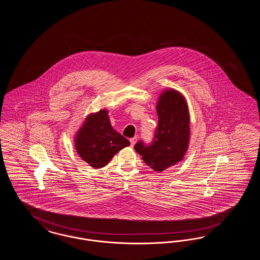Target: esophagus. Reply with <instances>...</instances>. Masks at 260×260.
Segmentation results:
<instances>
[{
  "mask_svg": "<svg viewBox=\"0 0 260 260\" xmlns=\"http://www.w3.org/2000/svg\"><path fill=\"white\" fill-rule=\"evenodd\" d=\"M136 140H137V137H136V136H135V137H133V138H131V139H129V141H131V145H132V146H134V145L136 144Z\"/></svg>",
  "mask_w": 260,
  "mask_h": 260,
  "instance_id": "esophagus-1",
  "label": "esophagus"
}]
</instances>
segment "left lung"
<instances>
[{
  "label": "left lung",
  "instance_id": "8db88e82",
  "mask_svg": "<svg viewBox=\"0 0 260 260\" xmlns=\"http://www.w3.org/2000/svg\"><path fill=\"white\" fill-rule=\"evenodd\" d=\"M158 127L152 144L139 141L135 150L155 172H162L183 160L190 140V116L186 99L173 88L161 91L157 101Z\"/></svg>",
  "mask_w": 260,
  "mask_h": 260
}]
</instances>
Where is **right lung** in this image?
I'll return each mask as SVG.
<instances>
[{
    "label": "right lung",
    "instance_id": "add662e5",
    "mask_svg": "<svg viewBox=\"0 0 260 260\" xmlns=\"http://www.w3.org/2000/svg\"><path fill=\"white\" fill-rule=\"evenodd\" d=\"M74 142L79 156L93 169L105 167L115 154L131 145L113 128L107 109L88 114L75 135Z\"/></svg>",
    "mask_w": 260,
    "mask_h": 260
}]
</instances>
